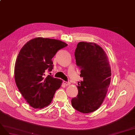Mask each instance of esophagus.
<instances>
[{
	"mask_svg": "<svg viewBox=\"0 0 135 135\" xmlns=\"http://www.w3.org/2000/svg\"><path fill=\"white\" fill-rule=\"evenodd\" d=\"M63 84L64 85H66V86H68V85H70V82H67V81H63Z\"/></svg>",
	"mask_w": 135,
	"mask_h": 135,
	"instance_id": "obj_1",
	"label": "esophagus"
}]
</instances>
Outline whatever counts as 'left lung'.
Here are the masks:
<instances>
[{
	"mask_svg": "<svg viewBox=\"0 0 135 135\" xmlns=\"http://www.w3.org/2000/svg\"><path fill=\"white\" fill-rule=\"evenodd\" d=\"M77 66L80 69L78 95L71 100L72 107L83 113L97 110L105 99L111 80V68L106 53L92 42H80L75 52Z\"/></svg>",
	"mask_w": 135,
	"mask_h": 135,
	"instance_id": "left-lung-1",
	"label": "left lung"
}]
</instances>
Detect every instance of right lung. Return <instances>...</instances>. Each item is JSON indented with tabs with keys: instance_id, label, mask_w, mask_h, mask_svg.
Returning <instances> with one entry per match:
<instances>
[{
	"instance_id": "right-lung-1",
	"label": "right lung",
	"mask_w": 135,
	"mask_h": 135,
	"mask_svg": "<svg viewBox=\"0 0 135 135\" xmlns=\"http://www.w3.org/2000/svg\"><path fill=\"white\" fill-rule=\"evenodd\" d=\"M68 45L62 41L36 37L22 47L15 67V79L20 93L33 108L49 105L62 80L45 76L46 70L53 69L52 58L57 51Z\"/></svg>"
}]
</instances>
